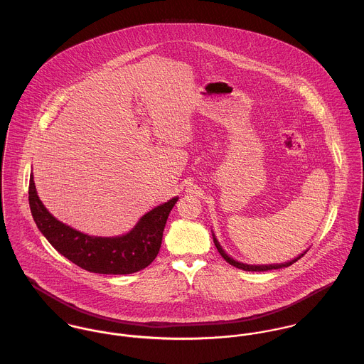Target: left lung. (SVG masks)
<instances>
[{
	"label": "left lung",
	"mask_w": 364,
	"mask_h": 364,
	"mask_svg": "<svg viewBox=\"0 0 364 364\" xmlns=\"http://www.w3.org/2000/svg\"><path fill=\"white\" fill-rule=\"evenodd\" d=\"M211 235H213V241H214V245H215V248H217V251L220 252V255L225 259V262H228L230 264H232V266H235V267H238V269H242V270H247V272H264V270H272V269H282V267H287V266H290V264H293L294 262H297V260L300 259L301 257H304L306 255V252L307 251H304L303 254H300L299 257H296L294 259L289 260V262H284V263H270V264H248V263H242V262H238V260L234 259V258H231L224 250H223V247L220 245V242H218V240L215 238V235H214V232H213V230H211Z\"/></svg>",
	"instance_id": "8db88e82"
}]
</instances>
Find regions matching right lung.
Returning <instances> with one entry per match:
<instances>
[{
    "instance_id": "obj_1",
    "label": "right lung",
    "mask_w": 364,
    "mask_h": 364,
    "mask_svg": "<svg viewBox=\"0 0 364 364\" xmlns=\"http://www.w3.org/2000/svg\"><path fill=\"white\" fill-rule=\"evenodd\" d=\"M178 199L175 196L146 213L126 234L95 237L58 221L39 199L33 173L29 182L31 213L53 248L77 266L102 274L134 273L156 259L168 215Z\"/></svg>"
}]
</instances>
